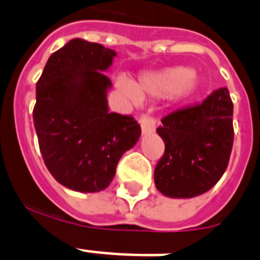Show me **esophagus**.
Masks as SVG:
<instances>
[{
    "mask_svg": "<svg viewBox=\"0 0 260 260\" xmlns=\"http://www.w3.org/2000/svg\"><path fill=\"white\" fill-rule=\"evenodd\" d=\"M139 122L142 125V132L143 134H150L155 129V118L152 116H148V114H142L140 118H139Z\"/></svg>",
    "mask_w": 260,
    "mask_h": 260,
    "instance_id": "34e87169",
    "label": "esophagus"
}]
</instances>
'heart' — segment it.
<instances>
[{
	"label": "heart",
	"instance_id": "1",
	"mask_svg": "<svg viewBox=\"0 0 260 260\" xmlns=\"http://www.w3.org/2000/svg\"><path fill=\"white\" fill-rule=\"evenodd\" d=\"M194 83L196 77L191 74L189 69L185 67H171L159 73L144 75L140 79L139 87L125 77H118L116 79L118 90L132 102L139 101L142 93H148L152 95H166L174 93L181 97L193 89Z\"/></svg>",
	"mask_w": 260,
	"mask_h": 260
}]
</instances>
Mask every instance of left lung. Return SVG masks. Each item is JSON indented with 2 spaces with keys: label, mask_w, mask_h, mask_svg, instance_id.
<instances>
[{
  "label": "left lung",
  "mask_w": 260,
  "mask_h": 260,
  "mask_svg": "<svg viewBox=\"0 0 260 260\" xmlns=\"http://www.w3.org/2000/svg\"><path fill=\"white\" fill-rule=\"evenodd\" d=\"M232 117L234 102L226 87L165 116L156 129L165 142L154 171L156 189L173 198H191L212 189L230 162Z\"/></svg>",
  "instance_id": "1"
}]
</instances>
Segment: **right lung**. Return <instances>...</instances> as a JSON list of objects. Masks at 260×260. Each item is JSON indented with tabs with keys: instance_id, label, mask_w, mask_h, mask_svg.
<instances>
[{
	"instance_id": "obj_1",
	"label": "right lung",
	"mask_w": 260,
	"mask_h": 260,
	"mask_svg": "<svg viewBox=\"0 0 260 260\" xmlns=\"http://www.w3.org/2000/svg\"><path fill=\"white\" fill-rule=\"evenodd\" d=\"M113 50L73 39L55 51L36 83L34 124L39 147L52 177L69 189H106L122 154L142 135L129 114L108 110Z\"/></svg>"
}]
</instances>
